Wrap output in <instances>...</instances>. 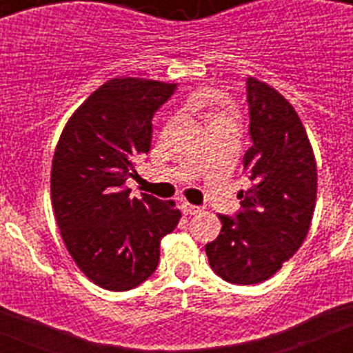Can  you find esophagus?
Masks as SVG:
<instances>
[{
	"label": "esophagus",
	"instance_id": "1",
	"mask_svg": "<svg viewBox=\"0 0 353 353\" xmlns=\"http://www.w3.org/2000/svg\"><path fill=\"white\" fill-rule=\"evenodd\" d=\"M182 212L185 215H194V214H198V212H201V208L196 207V205H191V203H187V201H183Z\"/></svg>",
	"mask_w": 353,
	"mask_h": 353
}]
</instances>
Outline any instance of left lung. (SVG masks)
Returning a JSON list of instances; mask_svg holds the SVG:
<instances>
[{"label":"left lung","mask_w":353,"mask_h":353,"mask_svg":"<svg viewBox=\"0 0 353 353\" xmlns=\"http://www.w3.org/2000/svg\"><path fill=\"white\" fill-rule=\"evenodd\" d=\"M249 136L244 155L249 191L236 217L205 245L212 270L233 285L267 281L304 242L316 205V161L293 105L256 77L248 79Z\"/></svg>","instance_id":"8db88e82"}]
</instances>
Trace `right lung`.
Instances as JSON below:
<instances>
[{
  "label": "right lung",
  "instance_id": "add662e5",
  "mask_svg": "<svg viewBox=\"0 0 353 353\" xmlns=\"http://www.w3.org/2000/svg\"><path fill=\"white\" fill-rule=\"evenodd\" d=\"M174 83L114 77L74 111L56 145L51 201L61 239L90 281L111 292L155 272L161 240L179 224L174 201L130 198L134 162L150 152L154 113Z\"/></svg>",
  "mask_w": 353,
  "mask_h": 353
}]
</instances>
